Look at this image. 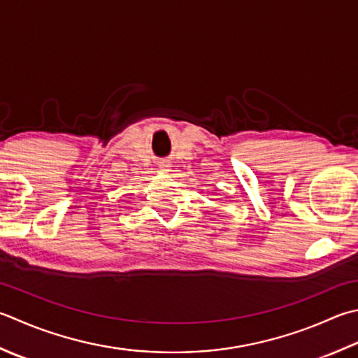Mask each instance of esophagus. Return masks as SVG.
Listing matches in <instances>:
<instances>
[{
	"label": "esophagus",
	"mask_w": 358,
	"mask_h": 358,
	"mask_svg": "<svg viewBox=\"0 0 358 358\" xmlns=\"http://www.w3.org/2000/svg\"><path fill=\"white\" fill-rule=\"evenodd\" d=\"M161 167H163L164 171H167V164H161Z\"/></svg>",
	"instance_id": "esophagus-1"
}]
</instances>
